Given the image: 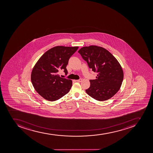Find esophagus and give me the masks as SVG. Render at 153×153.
<instances>
[{
  "label": "esophagus",
  "mask_w": 153,
  "mask_h": 153,
  "mask_svg": "<svg viewBox=\"0 0 153 153\" xmlns=\"http://www.w3.org/2000/svg\"><path fill=\"white\" fill-rule=\"evenodd\" d=\"M76 81L77 82H81L82 81V79H80L79 80H76Z\"/></svg>",
  "instance_id": "34e87169"
}]
</instances>
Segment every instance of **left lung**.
<instances>
[{
	"label": "left lung",
	"instance_id": "8db88e82",
	"mask_svg": "<svg viewBox=\"0 0 153 153\" xmlns=\"http://www.w3.org/2000/svg\"><path fill=\"white\" fill-rule=\"evenodd\" d=\"M78 53L89 68L97 73L96 79L89 81L91 85L85 90L87 94L100 101L113 97L120 88L124 78L118 61L108 50L96 45L83 47Z\"/></svg>",
	"mask_w": 153,
	"mask_h": 153
}]
</instances>
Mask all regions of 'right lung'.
<instances>
[{
  "label": "right lung",
  "instance_id": "1",
  "mask_svg": "<svg viewBox=\"0 0 153 153\" xmlns=\"http://www.w3.org/2000/svg\"><path fill=\"white\" fill-rule=\"evenodd\" d=\"M78 46H55L45 52L33 68L31 75L32 83L36 91L44 99L54 101L69 92L72 82L61 78V70L68 73L66 67L70 57Z\"/></svg>",
  "mask_w": 153,
  "mask_h": 153
}]
</instances>
